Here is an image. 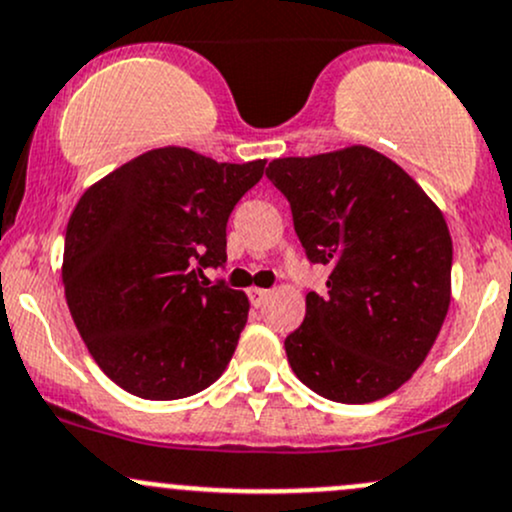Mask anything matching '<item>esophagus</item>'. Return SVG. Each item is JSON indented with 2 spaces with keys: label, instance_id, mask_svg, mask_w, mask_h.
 <instances>
[{
  "label": "esophagus",
  "instance_id": "obj_1",
  "mask_svg": "<svg viewBox=\"0 0 512 512\" xmlns=\"http://www.w3.org/2000/svg\"><path fill=\"white\" fill-rule=\"evenodd\" d=\"M247 297H250V304L252 306H262V304H265V299L270 297V289L252 287V289H247Z\"/></svg>",
  "mask_w": 512,
  "mask_h": 512
}]
</instances>
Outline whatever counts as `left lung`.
<instances>
[{
  "mask_svg": "<svg viewBox=\"0 0 512 512\" xmlns=\"http://www.w3.org/2000/svg\"><path fill=\"white\" fill-rule=\"evenodd\" d=\"M267 179L289 201L294 230L326 292L284 348L321 397L365 405L412 378L451 301L444 215L395 161L368 147L274 159Z\"/></svg>",
  "mask_w": 512,
  "mask_h": 512,
  "instance_id": "obj_1",
  "label": "left lung"
}]
</instances>
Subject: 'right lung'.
<instances>
[{
	"label": "right lung",
	"instance_id": "right-lung-1",
	"mask_svg": "<svg viewBox=\"0 0 512 512\" xmlns=\"http://www.w3.org/2000/svg\"><path fill=\"white\" fill-rule=\"evenodd\" d=\"M265 159L218 164L184 147L127 161L90 186L68 220L63 289L102 373L142 400H181L223 375L247 297L208 282L225 228Z\"/></svg>",
	"mask_w": 512,
	"mask_h": 512
}]
</instances>
